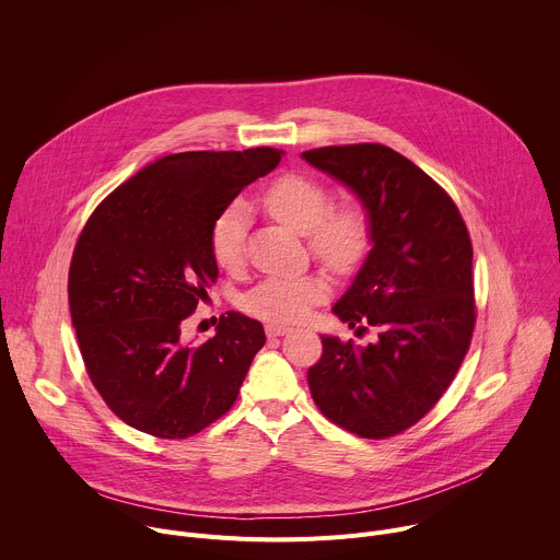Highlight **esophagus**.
Returning <instances> with one entry per match:
<instances>
[{
    "mask_svg": "<svg viewBox=\"0 0 560 560\" xmlns=\"http://www.w3.org/2000/svg\"><path fill=\"white\" fill-rule=\"evenodd\" d=\"M290 332H292L290 326H279V324H268L266 326L268 337H283V335H290Z\"/></svg>",
    "mask_w": 560,
    "mask_h": 560,
    "instance_id": "obj_1",
    "label": "esophagus"
}]
</instances>
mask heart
<instances>
[{"instance_id":"b5f03b06","label":"heart","mask_w":560,"mask_h":560,"mask_svg":"<svg viewBox=\"0 0 560 560\" xmlns=\"http://www.w3.org/2000/svg\"><path fill=\"white\" fill-rule=\"evenodd\" d=\"M264 203L272 217L296 232L307 234L312 253L339 272L354 270L370 250V223L361 206L341 203L330 208V190L307 175H283L275 179ZM248 208L232 201L221 210L210 230V246L217 264L236 270L244 261ZM330 294L324 275L270 277L248 292L244 305L266 322H301L314 303Z\"/></svg>"}]
</instances>
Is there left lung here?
<instances>
[{"mask_svg":"<svg viewBox=\"0 0 560 560\" xmlns=\"http://www.w3.org/2000/svg\"><path fill=\"white\" fill-rule=\"evenodd\" d=\"M363 206L370 253L332 312L374 343L322 335L307 370L316 408L363 439L421 421L456 376L474 330L471 244L447 192L410 159L381 143L301 154Z\"/></svg>","mask_w":560,"mask_h":560,"instance_id":"1","label":"left lung"}]
</instances>
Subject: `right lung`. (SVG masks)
<instances>
[{
	"label": "right lung",
	"mask_w": 560,
	"mask_h": 560,
	"mask_svg": "<svg viewBox=\"0 0 560 560\" xmlns=\"http://www.w3.org/2000/svg\"><path fill=\"white\" fill-rule=\"evenodd\" d=\"M283 150L177 152L113 190L77 238L68 301L89 376L130 428L186 439L236 401L264 326L225 312L212 339H184V322L219 270L214 219L272 173Z\"/></svg>",
	"instance_id": "obj_1"
}]
</instances>
